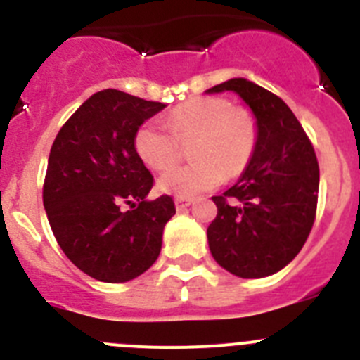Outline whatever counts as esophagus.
<instances>
[{
    "instance_id": "34e87169",
    "label": "esophagus",
    "mask_w": 360,
    "mask_h": 360,
    "mask_svg": "<svg viewBox=\"0 0 360 360\" xmlns=\"http://www.w3.org/2000/svg\"><path fill=\"white\" fill-rule=\"evenodd\" d=\"M191 203H193V200H191V198H174V205H176V211H186Z\"/></svg>"
}]
</instances>
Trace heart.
<instances>
[{
  "label": "heart",
  "mask_w": 360,
  "mask_h": 360,
  "mask_svg": "<svg viewBox=\"0 0 360 360\" xmlns=\"http://www.w3.org/2000/svg\"><path fill=\"white\" fill-rule=\"evenodd\" d=\"M193 164L178 165L158 178V189L176 198H193L238 176L249 165L257 144L252 111L219 97H196L171 111L165 124L148 120L136 129L135 151L148 167L164 171L189 144Z\"/></svg>",
  "instance_id": "heart-1"
}]
</instances>
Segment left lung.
Here are the masks:
<instances>
[{
    "label": "left lung",
    "mask_w": 360,
    "mask_h": 360,
    "mask_svg": "<svg viewBox=\"0 0 360 360\" xmlns=\"http://www.w3.org/2000/svg\"><path fill=\"white\" fill-rule=\"evenodd\" d=\"M234 91L257 120V144L231 189L212 196L218 214L207 229L209 249L219 266L238 278H266L303 249L317 209L319 164L283 98L243 77L207 94Z\"/></svg>",
    "instance_id": "8db88e82"
}]
</instances>
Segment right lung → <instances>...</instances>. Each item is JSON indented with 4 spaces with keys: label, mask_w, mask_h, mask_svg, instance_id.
Wrapping results in <instances>:
<instances>
[{
    "label": "right lung",
    "mask_w": 360,
    "mask_h": 360,
    "mask_svg": "<svg viewBox=\"0 0 360 360\" xmlns=\"http://www.w3.org/2000/svg\"><path fill=\"white\" fill-rule=\"evenodd\" d=\"M164 108L119 90L97 91L50 149L43 187L50 227L70 262L97 281L144 274L176 212L171 196L148 200L153 176L135 151L136 129Z\"/></svg>",
    "instance_id": "obj_1"
}]
</instances>
